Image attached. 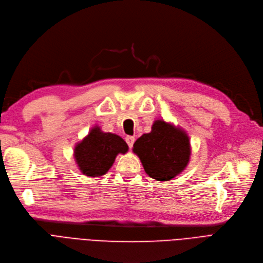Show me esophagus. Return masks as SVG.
<instances>
[{
	"label": "esophagus",
	"instance_id": "esophagus-1",
	"mask_svg": "<svg viewBox=\"0 0 263 263\" xmlns=\"http://www.w3.org/2000/svg\"><path fill=\"white\" fill-rule=\"evenodd\" d=\"M125 140H126V142H127L129 148H132L133 145H134V142H135V137H133V136H127L126 138H125Z\"/></svg>",
	"mask_w": 263,
	"mask_h": 263
}]
</instances>
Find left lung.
<instances>
[{"label": "left lung", "mask_w": 263, "mask_h": 263, "mask_svg": "<svg viewBox=\"0 0 263 263\" xmlns=\"http://www.w3.org/2000/svg\"><path fill=\"white\" fill-rule=\"evenodd\" d=\"M133 151L139 156L145 172L158 181H169L190 161L191 145L186 133L165 121H155L152 132L142 135Z\"/></svg>", "instance_id": "obj_1"}]
</instances>
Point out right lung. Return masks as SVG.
Wrapping results in <instances>:
<instances>
[{
  "instance_id": "1",
  "label": "right lung",
  "mask_w": 263,
  "mask_h": 263,
  "mask_svg": "<svg viewBox=\"0 0 263 263\" xmlns=\"http://www.w3.org/2000/svg\"><path fill=\"white\" fill-rule=\"evenodd\" d=\"M127 151L128 145L120 136L94 127L74 147V158L83 174L97 178L111 168L119 153Z\"/></svg>"
}]
</instances>
